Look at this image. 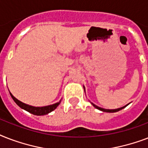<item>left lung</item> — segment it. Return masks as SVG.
Here are the masks:
<instances>
[{"mask_svg":"<svg viewBox=\"0 0 148 148\" xmlns=\"http://www.w3.org/2000/svg\"><path fill=\"white\" fill-rule=\"evenodd\" d=\"M85 91V90H84ZM91 103V102H90ZM91 104H92L94 107H95V108H97V109H98V110H101V111H103V112H108V113H114V112H117V111H119V110H122V109H124V108H126L127 106L128 105V104H127V105L124 106V107H121V108H117V109H104V108H100V107H98V106L95 105V103H91Z\"/></svg>","mask_w":148,"mask_h":148,"instance_id":"left-lung-1","label":"left lung"}]
</instances>
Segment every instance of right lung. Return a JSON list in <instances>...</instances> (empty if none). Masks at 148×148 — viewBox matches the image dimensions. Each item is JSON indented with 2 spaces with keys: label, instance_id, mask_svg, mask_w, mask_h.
Segmentation results:
<instances>
[{
  "label": "right lung",
  "instance_id": "1",
  "mask_svg": "<svg viewBox=\"0 0 148 148\" xmlns=\"http://www.w3.org/2000/svg\"><path fill=\"white\" fill-rule=\"evenodd\" d=\"M10 95L13 100L14 101L15 103H17L20 108L27 110V111H28L29 113H31L32 114L37 115V116H41V115H45L49 114L51 111H53V110H55L57 107L60 103V101H61V100H60L59 102H57V103L51 104V105L45 106V107H34V106L29 105V104L24 103L21 101H19V100H17L16 97L13 96V95L10 92Z\"/></svg>",
  "mask_w": 148,
  "mask_h": 148
}]
</instances>
